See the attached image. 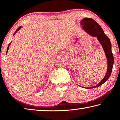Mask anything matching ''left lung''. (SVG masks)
<instances>
[{
  "instance_id": "1",
  "label": "left lung",
  "mask_w": 120,
  "mask_h": 120,
  "mask_svg": "<svg viewBox=\"0 0 120 120\" xmlns=\"http://www.w3.org/2000/svg\"><path fill=\"white\" fill-rule=\"evenodd\" d=\"M81 25H82V28L85 32L89 35L96 37L98 41L100 42L101 46L104 49L107 61V70L106 74L104 78L96 86L90 88L87 87L86 88H93L99 87L107 80L111 76L112 71L114 64V58L112 52V46L109 38L105 35L104 31L100 25L97 22L90 18H85L81 21Z\"/></svg>"
}]
</instances>
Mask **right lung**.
Listing matches in <instances>:
<instances>
[{"instance_id":"add662e5","label":"right lung","mask_w":120,"mask_h":120,"mask_svg":"<svg viewBox=\"0 0 120 120\" xmlns=\"http://www.w3.org/2000/svg\"><path fill=\"white\" fill-rule=\"evenodd\" d=\"M21 27H22V26H19V28H17V30H16V31H15V33H14V35H13V36L14 35H15V34L16 33V32H17L18 31H19V30H20V29H21ZM11 43H10L9 44V45H8V48H7V51H6V54H7V52H8V49H9V45H10V44H11Z\"/></svg>"}]
</instances>
